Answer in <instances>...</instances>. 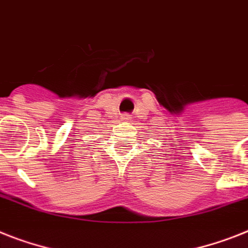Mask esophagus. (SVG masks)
Segmentation results:
<instances>
[{
  "mask_svg": "<svg viewBox=\"0 0 248 248\" xmlns=\"http://www.w3.org/2000/svg\"><path fill=\"white\" fill-rule=\"evenodd\" d=\"M122 119L124 120V122H128V120H130V115H128V114H124Z\"/></svg>",
  "mask_w": 248,
  "mask_h": 248,
  "instance_id": "34e87169",
  "label": "esophagus"
}]
</instances>
